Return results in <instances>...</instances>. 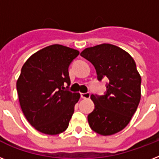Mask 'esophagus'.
<instances>
[{
	"label": "esophagus",
	"mask_w": 159,
	"mask_h": 159,
	"mask_svg": "<svg viewBox=\"0 0 159 159\" xmlns=\"http://www.w3.org/2000/svg\"><path fill=\"white\" fill-rule=\"evenodd\" d=\"M91 97V94L90 92H86V93H81V97L82 98H84V99H88Z\"/></svg>",
	"instance_id": "esophagus-1"
}]
</instances>
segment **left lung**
Wrapping results in <instances>:
<instances>
[{"instance_id":"left-lung-1","label":"left lung","mask_w":159,"mask_h":159,"mask_svg":"<svg viewBox=\"0 0 159 159\" xmlns=\"http://www.w3.org/2000/svg\"><path fill=\"white\" fill-rule=\"evenodd\" d=\"M81 56L96 68L97 79L108 78L104 95L92 94L95 109L87 116L92 130L111 135L122 130L135 113L141 97V77L127 52L110 43L87 48Z\"/></svg>"}]
</instances>
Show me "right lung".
<instances>
[{
    "label": "right lung",
    "mask_w": 159,
    "mask_h": 159,
    "mask_svg": "<svg viewBox=\"0 0 159 159\" xmlns=\"http://www.w3.org/2000/svg\"><path fill=\"white\" fill-rule=\"evenodd\" d=\"M78 54L53 44L34 53L21 68L16 82L20 104L27 120L41 133L55 135L68 127L80 98L79 93L68 91V67Z\"/></svg>",
    "instance_id": "1"
}]
</instances>
